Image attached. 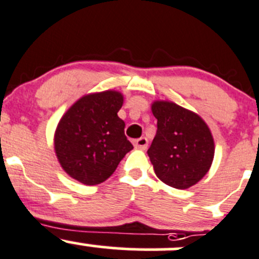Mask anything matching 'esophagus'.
Returning a JSON list of instances; mask_svg holds the SVG:
<instances>
[{"mask_svg":"<svg viewBox=\"0 0 259 259\" xmlns=\"http://www.w3.org/2000/svg\"><path fill=\"white\" fill-rule=\"evenodd\" d=\"M134 145H135V148H138V149H147L148 139L144 137L139 138V139L134 140Z\"/></svg>","mask_w":259,"mask_h":259,"instance_id":"obj_1","label":"esophagus"}]
</instances>
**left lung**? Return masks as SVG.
I'll use <instances>...</instances> for the list:
<instances>
[{
  "mask_svg": "<svg viewBox=\"0 0 259 259\" xmlns=\"http://www.w3.org/2000/svg\"><path fill=\"white\" fill-rule=\"evenodd\" d=\"M157 134L148 149L157 177L170 187L185 190L207 173L214 158V140L199 115L173 102L152 106Z\"/></svg>",
  "mask_w": 259,
  "mask_h": 259,
  "instance_id": "left-lung-1",
  "label": "left lung"
}]
</instances>
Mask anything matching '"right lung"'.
<instances>
[{
    "label": "right lung",
    "instance_id": "1",
    "mask_svg": "<svg viewBox=\"0 0 259 259\" xmlns=\"http://www.w3.org/2000/svg\"><path fill=\"white\" fill-rule=\"evenodd\" d=\"M121 94L105 91L79 99L58 124L54 147L60 165L83 185L106 181L133 149L117 116Z\"/></svg>",
    "mask_w": 259,
    "mask_h": 259
}]
</instances>
